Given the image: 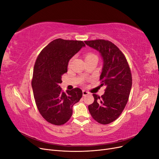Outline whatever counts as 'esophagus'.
<instances>
[{
    "label": "esophagus",
    "instance_id": "1",
    "mask_svg": "<svg viewBox=\"0 0 159 159\" xmlns=\"http://www.w3.org/2000/svg\"><path fill=\"white\" fill-rule=\"evenodd\" d=\"M82 93H83V96H86L87 95H88V93H89L87 91H85V90L82 91Z\"/></svg>",
    "mask_w": 159,
    "mask_h": 159
}]
</instances>
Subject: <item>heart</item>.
Returning <instances> with one entry per match:
<instances>
[{"label":"heart","mask_w":159,"mask_h":159,"mask_svg":"<svg viewBox=\"0 0 159 159\" xmlns=\"http://www.w3.org/2000/svg\"><path fill=\"white\" fill-rule=\"evenodd\" d=\"M97 57L95 54H94L93 53H88L86 54L85 56V59L87 58H91V57Z\"/></svg>","instance_id":"heart-1"}]
</instances>
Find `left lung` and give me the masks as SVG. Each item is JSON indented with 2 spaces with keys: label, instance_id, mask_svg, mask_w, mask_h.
I'll return each mask as SVG.
<instances>
[{
  "label": "left lung",
  "instance_id": "obj_1",
  "mask_svg": "<svg viewBox=\"0 0 159 159\" xmlns=\"http://www.w3.org/2000/svg\"><path fill=\"white\" fill-rule=\"evenodd\" d=\"M100 52L103 68L100 75L101 85L106 87L99 97L93 94L94 102L88 106L96 121L107 125L115 121L125 107L132 86V75L125 56L117 46L102 39L85 41Z\"/></svg>",
  "mask_w": 159,
  "mask_h": 159
}]
</instances>
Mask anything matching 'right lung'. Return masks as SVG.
Wrapping results in <instances>:
<instances>
[{"instance_id":"obj_1","label":"right lung","mask_w":159,"mask_h":159,"mask_svg":"<svg viewBox=\"0 0 159 159\" xmlns=\"http://www.w3.org/2000/svg\"><path fill=\"white\" fill-rule=\"evenodd\" d=\"M83 41L57 38L49 43L39 55L34 67L32 87L36 105L46 121L62 125L69 121L72 107L82 97V91L75 88L62 91L61 76L68 71L70 60L83 46Z\"/></svg>"}]
</instances>
